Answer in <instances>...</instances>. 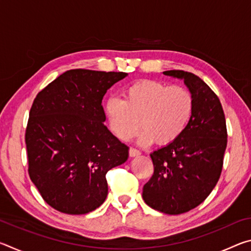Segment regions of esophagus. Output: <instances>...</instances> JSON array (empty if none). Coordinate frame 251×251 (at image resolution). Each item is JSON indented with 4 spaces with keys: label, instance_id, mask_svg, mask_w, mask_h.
Instances as JSON below:
<instances>
[{
    "label": "esophagus",
    "instance_id": "34e87169",
    "mask_svg": "<svg viewBox=\"0 0 251 251\" xmlns=\"http://www.w3.org/2000/svg\"><path fill=\"white\" fill-rule=\"evenodd\" d=\"M139 155H141V151H139L138 150H136V148H134V147L129 148V156L130 157H136Z\"/></svg>",
    "mask_w": 251,
    "mask_h": 251
}]
</instances>
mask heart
<instances>
[{"label": "heart", "instance_id": "1", "mask_svg": "<svg viewBox=\"0 0 251 251\" xmlns=\"http://www.w3.org/2000/svg\"><path fill=\"white\" fill-rule=\"evenodd\" d=\"M195 112L193 93L181 85L155 79L137 80L124 91V100L109 97L105 114L112 133L121 141H129L138 133L143 145L156 142L169 145L185 133Z\"/></svg>", "mask_w": 251, "mask_h": 251}]
</instances>
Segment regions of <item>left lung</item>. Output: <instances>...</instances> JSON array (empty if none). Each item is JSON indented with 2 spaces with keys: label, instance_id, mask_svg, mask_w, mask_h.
<instances>
[{
  "label": "left lung",
  "instance_id": "8db88e82",
  "mask_svg": "<svg viewBox=\"0 0 251 251\" xmlns=\"http://www.w3.org/2000/svg\"><path fill=\"white\" fill-rule=\"evenodd\" d=\"M164 74L184 78L195 112L176 142L151 154L154 174L144 185L143 199L152 209L179 215L201 205L218 182L228 135L222 103L201 78L180 70Z\"/></svg>",
  "mask_w": 251,
  "mask_h": 251
}]
</instances>
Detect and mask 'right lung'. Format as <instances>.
Wrapping results in <instances>:
<instances>
[{
    "label": "right lung",
    "mask_w": 251,
    "mask_h": 251,
    "mask_svg": "<svg viewBox=\"0 0 251 251\" xmlns=\"http://www.w3.org/2000/svg\"><path fill=\"white\" fill-rule=\"evenodd\" d=\"M127 74L76 69L34 100L25 129L28 175L50 207L84 215L107 197L106 174L125 163L128 150L103 123L101 100Z\"/></svg>",
    "instance_id": "right-lung-1"
}]
</instances>
